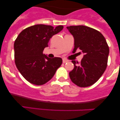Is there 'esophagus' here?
<instances>
[{"instance_id":"obj_1","label":"esophagus","mask_w":120,"mask_h":120,"mask_svg":"<svg viewBox=\"0 0 120 120\" xmlns=\"http://www.w3.org/2000/svg\"><path fill=\"white\" fill-rule=\"evenodd\" d=\"M68 61L67 60H66V59H63V63H67V62H68Z\"/></svg>"}]
</instances>
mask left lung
<instances>
[{
  "instance_id": "left-lung-1",
  "label": "left lung",
  "mask_w": 120,
  "mask_h": 120,
  "mask_svg": "<svg viewBox=\"0 0 120 120\" xmlns=\"http://www.w3.org/2000/svg\"><path fill=\"white\" fill-rule=\"evenodd\" d=\"M74 37V48L83 53L81 63L72 60L74 69L69 72L71 81L81 87L93 85L101 77L107 66L109 47L104 36L94 29L83 25L67 27Z\"/></svg>"
}]
</instances>
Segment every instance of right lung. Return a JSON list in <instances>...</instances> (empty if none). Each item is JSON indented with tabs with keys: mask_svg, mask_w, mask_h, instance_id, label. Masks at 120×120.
Wrapping results in <instances>:
<instances>
[{
	"mask_svg": "<svg viewBox=\"0 0 120 120\" xmlns=\"http://www.w3.org/2000/svg\"><path fill=\"white\" fill-rule=\"evenodd\" d=\"M59 25L38 24L27 27L18 35L14 43L16 67L30 83L42 85L50 80L62 64L60 57L49 58L43 54L45 48L53 35L63 30Z\"/></svg>",
	"mask_w": 120,
	"mask_h": 120,
	"instance_id": "add662e5",
	"label": "right lung"
}]
</instances>
